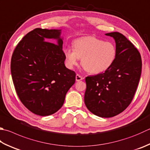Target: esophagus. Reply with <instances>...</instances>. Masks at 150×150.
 <instances>
[{
	"label": "esophagus",
	"instance_id": "1",
	"mask_svg": "<svg viewBox=\"0 0 150 150\" xmlns=\"http://www.w3.org/2000/svg\"><path fill=\"white\" fill-rule=\"evenodd\" d=\"M83 80V78H82V76H81L80 74H77L76 75V80L77 81H81V80Z\"/></svg>",
	"mask_w": 150,
	"mask_h": 150
}]
</instances>
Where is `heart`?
<instances>
[{"mask_svg": "<svg viewBox=\"0 0 150 150\" xmlns=\"http://www.w3.org/2000/svg\"><path fill=\"white\" fill-rule=\"evenodd\" d=\"M73 47L74 48L67 47L63 50L68 66L76 65L81 58V66L93 74L105 72L116 58L117 50L114 44L95 36L77 38L73 42Z\"/></svg>", "mask_w": 150, "mask_h": 150, "instance_id": "1", "label": "heart"}]
</instances>
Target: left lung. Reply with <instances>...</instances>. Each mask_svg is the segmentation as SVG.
I'll list each match as a JSON object with an SVG mask.
<instances>
[{"instance_id": "obj_1", "label": "left lung", "mask_w": 150, "mask_h": 150, "mask_svg": "<svg viewBox=\"0 0 150 150\" xmlns=\"http://www.w3.org/2000/svg\"><path fill=\"white\" fill-rule=\"evenodd\" d=\"M114 38L117 55L104 72L86 78L84 102L90 112L101 117H111L123 112L131 104L142 71L138 50L125 36L106 33Z\"/></svg>"}]
</instances>
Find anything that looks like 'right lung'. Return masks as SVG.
Instances as JSON below:
<instances>
[{"label": "right lung", "instance_id": "1", "mask_svg": "<svg viewBox=\"0 0 150 150\" xmlns=\"http://www.w3.org/2000/svg\"><path fill=\"white\" fill-rule=\"evenodd\" d=\"M61 30L36 28L17 45L11 59V74L19 100L33 114L46 116L63 105L76 73L64 65ZM57 40V44L48 42Z\"/></svg>", "mask_w": 150, "mask_h": 150}]
</instances>
